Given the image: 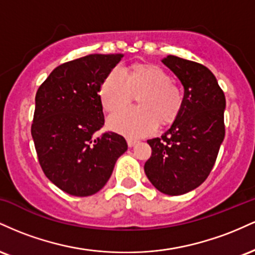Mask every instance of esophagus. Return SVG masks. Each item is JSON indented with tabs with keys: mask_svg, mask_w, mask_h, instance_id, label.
Segmentation results:
<instances>
[{
	"mask_svg": "<svg viewBox=\"0 0 255 255\" xmlns=\"http://www.w3.org/2000/svg\"><path fill=\"white\" fill-rule=\"evenodd\" d=\"M137 140L136 139H130V137H128L127 139V144H128V146H129V147H133L134 145H136L137 144Z\"/></svg>",
	"mask_w": 255,
	"mask_h": 255,
	"instance_id": "34e87169",
	"label": "esophagus"
}]
</instances>
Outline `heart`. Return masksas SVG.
Masks as SVG:
<instances>
[{
	"label": "heart",
	"instance_id": "b5f03b06",
	"mask_svg": "<svg viewBox=\"0 0 255 255\" xmlns=\"http://www.w3.org/2000/svg\"><path fill=\"white\" fill-rule=\"evenodd\" d=\"M137 96L136 108H128L109 119V127L127 136H145L157 124H170L182 108V91L164 69L154 64H135L129 72L116 67L99 90L102 105L109 113L127 107Z\"/></svg>",
	"mask_w": 255,
	"mask_h": 255
}]
</instances>
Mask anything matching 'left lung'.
Instances as JSON below:
<instances>
[{"label":"left lung","mask_w":255,"mask_h":255,"mask_svg":"<svg viewBox=\"0 0 255 255\" xmlns=\"http://www.w3.org/2000/svg\"><path fill=\"white\" fill-rule=\"evenodd\" d=\"M162 62L183 85L182 108L162 136L147 140L152 154L144 169L158 191L181 195L200 186L215 165L225 135V96L203 64L172 55Z\"/></svg>","instance_id":"8db88e82"}]
</instances>
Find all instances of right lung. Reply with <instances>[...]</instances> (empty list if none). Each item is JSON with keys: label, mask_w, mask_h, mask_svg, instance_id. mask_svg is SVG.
Returning a JSON list of instances; mask_svg holds the SVG:
<instances>
[{"label": "right lung", "mask_w": 255, "mask_h": 255, "mask_svg": "<svg viewBox=\"0 0 255 255\" xmlns=\"http://www.w3.org/2000/svg\"><path fill=\"white\" fill-rule=\"evenodd\" d=\"M122 54H92L56 67L36 93L31 134L38 160L55 186L74 197H89L105 186L125 137L107 131L99 90Z\"/></svg>", "instance_id": "1"}]
</instances>
